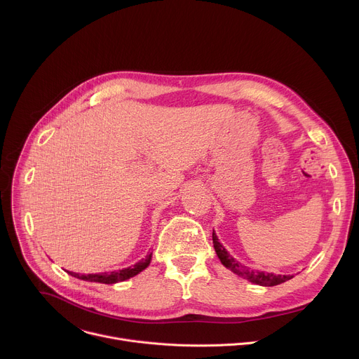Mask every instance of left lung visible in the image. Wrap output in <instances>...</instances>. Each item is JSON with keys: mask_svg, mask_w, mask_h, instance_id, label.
<instances>
[{"mask_svg": "<svg viewBox=\"0 0 359 359\" xmlns=\"http://www.w3.org/2000/svg\"><path fill=\"white\" fill-rule=\"evenodd\" d=\"M213 244H215V250L217 257L220 259L222 264L224 267H227L229 270H231L234 274H237L238 277H243L245 280H248L250 283L259 284V285H264V287H273V285H278L281 283H285L287 280H291L292 276H277L273 273H264V271H259V270H252L244 264H241L240 262H237L234 257L227 252V250L222 245V243L219 241L216 233L213 231Z\"/></svg>", "mask_w": 359, "mask_h": 359, "instance_id": "left-lung-1", "label": "left lung"}]
</instances>
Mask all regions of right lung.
I'll return each instance as SVG.
<instances>
[{"label": "right lung", "instance_id": "right-lung-1", "mask_svg": "<svg viewBox=\"0 0 359 359\" xmlns=\"http://www.w3.org/2000/svg\"><path fill=\"white\" fill-rule=\"evenodd\" d=\"M150 260H151V252L147 254L144 259H142L139 263H136L135 266L132 267H128V269H123V270H119V271H111V273H100V274H78V273H71L68 271L72 277H76L79 280H83V281H90V283H102V284H115V283H119V281H125L130 277H135L136 274H139L140 271H143L149 264H150Z\"/></svg>", "mask_w": 359, "mask_h": 359}]
</instances>
